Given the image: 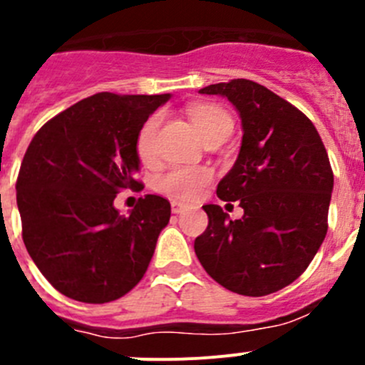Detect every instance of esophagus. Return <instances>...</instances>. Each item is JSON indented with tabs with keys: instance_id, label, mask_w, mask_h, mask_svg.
<instances>
[{
	"instance_id": "1",
	"label": "esophagus",
	"mask_w": 365,
	"mask_h": 365,
	"mask_svg": "<svg viewBox=\"0 0 365 365\" xmlns=\"http://www.w3.org/2000/svg\"><path fill=\"white\" fill-rule=\"evenodd\" d=\"M187 208L185 203H180V201H171V210L173 214H180V212H183Z\"/></svg>"
}]
</instances>
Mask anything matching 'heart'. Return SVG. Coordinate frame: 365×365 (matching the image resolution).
I'll list each match as a JSON object with an SVG mask.
<instances>
[{
	"label": "heart",
	"mask_w": 365,
	"mask_h": 365,
	"mask_svg": "<svg viewBox=\"0 0 365 365\" xmlns=\"http://www.w3.org/2000/svg\"><path fill=\"white\" fill-rule=\"evenodd\" d=\"M190 121L194 128L203 139L207 133L221 126L222 123L232 121L230 115L215 105H192L189 108ZM160 115H151L144 126L140 128L139 137H137V155L144 164H150L155 158V135H157ZM212 180V171L208 168H190V165H178L171 168L160 175L155 182V189L160 192L169 194L176 200H194L200 196L205 185H208Z\"/></svg>",
	"instance_id": "obj_1"
}]
</instances>
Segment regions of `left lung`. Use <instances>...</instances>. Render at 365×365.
I'll return each mask as SVG.
<instances>
[{
    "label": "left lung",
    "mask_w": 365,
    "mask_h": 365,
    "mask_svg": "<svg viewBox=\"0 0 365 365\" xmlns=\"http://www.w3.org/2000/svg\"><path fill=\"white\" fill-rule=\"evenodd\" d=\"M228 98L242 123L239 157L219 182L222 201H239L240 219L205 205L208 226L194 251L205 271L228 291L265 296L302 277L328 230L334 190L328 153L302 110L257 81L201 88Z\"/></svg>",
    "instance_id": "obj_1"
}]
</instances>
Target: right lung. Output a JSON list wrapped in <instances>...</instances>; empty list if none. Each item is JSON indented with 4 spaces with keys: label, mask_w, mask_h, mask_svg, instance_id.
<instances>
[{
    "label": "right lung",
    "mask_w": 365,
    "mask_h": 365,
    "mask_svg": "<svg viewBox=\"0 0 365 365\" xmlns=\"http://www.w3.org/2000/svg\"><path fill=\"white\" fill-rule=\"evenodd\" d=\"M171 94L100 93L49 119L31 139L19 176L23 240L63 296L108 303L144 277L171 205L155 194L121 215L114 200L137 182L140 128Z\"/></svg>",
    "instance_id": "1"
}]
</instances>
